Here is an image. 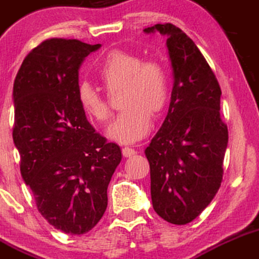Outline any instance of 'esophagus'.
<instances>
[{"instance_id": "34e87169", "label": "esophagus", "mask_w": 259, "mask_h": 259, "mask_svg": "<svg viewBox=\"0 0 259 259\" xmlns=\"http://www.w3.org/2000/svg\"><path fill=\"white\" fill-rule=\"evenodd\" d=\"M135 154H137L133 148H130V147H124L122 148V155L124 156V158H131V156H133Z\"/></svg>"}]
</instances>
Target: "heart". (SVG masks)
<instances>
[{
	"mask_svg": "<svg viewBox=\"0 0 259 259\" xmlns=\"http://www.w3.org/2000/svg\"><path fill=\"white\" fill-rule=\"evenodd\" d=\"M99 77L110 93L123 88L124 109L109 128L110 138L121 143L142 139L152 126V114L160 115L170 100V74L159 60H144L137 52L112 50L99 68ZM77 99L89 117L106 123L111 109L106 98L88 82L77 87Z\"/></svg>",
	"mask_w": 259,
	"mask_h": 259,
	"instance_id": "heart-1",
	"label": "heart"
}]
</instances>
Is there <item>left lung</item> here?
<instances>
[{
	"mask_svg": "<svg viewBox=\"0 0 259 259\" xmlns=\"http://www.w3.org/2000/svg\"><path fill=\"white\" fill-rule=\"evenodd\" d=\"M144 31L167 36L175 78L168 114L145 149L153 208L167 223L185 225L208 207L223 181L229 132L219 111L222 89L181 29L164 23Z\"/></svg>",
	"mask_w": 259,
	"mask_h": 259,
	"instance_id": "1",
	"label": "left lung"
}]
</instances>
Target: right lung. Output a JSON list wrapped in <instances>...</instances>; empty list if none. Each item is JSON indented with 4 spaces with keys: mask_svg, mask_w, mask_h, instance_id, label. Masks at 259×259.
<instances>
[{
    "mask_svg": "<svg viewBox=\"0 0 259 259\" xmlns=\"http://www.w3.org/2000/svg\"><path fill=\"white\" fill-rule=\"evenodd\" d=\"M77 39L44 40L27 55L13 85V141L20 174L39 213L57 230L82 235L105 213L121 149L87 120L78 69L98 50Z\"/></svg>",
    "mask_w": 259,
    "mask_h": 259,
    "instance_id": "1",
    "label": "right lung"
}]
</instances>
